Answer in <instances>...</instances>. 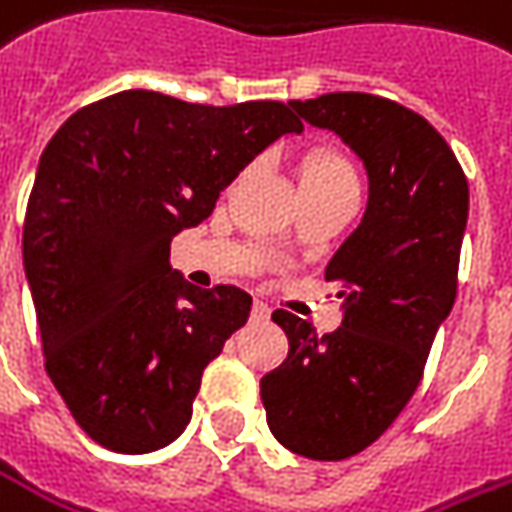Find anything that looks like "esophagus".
<instances>
[{
    "instance_id": "obj_1",
    "label": "esophagus",
    "mask_w": 512,
    "mask_h": 512,
    "mask_svg": "<svg viewBox=\"0 0 512 512\" xmlns=\"http://www.w3.org/2000/svg\"><path fill=\"white\" fill-rule=\"evenodd\" d=\"M269 314H272V309H269L263 300H255V306H252V320H257V323H260V320H269Z\"/></svg>"
}]
</instances>
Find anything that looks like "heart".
<instances>
[{
	"label": "heart",
	"instance_id": "heart-1",
	"mask_svg": "<svg viewBox=\"0 0 512 512\" xmlns=\"http://www.w3.org/2000/svg\"><path fill=\"white\" fill-rule=\"evenodd\" d=\"M300 186L303 198L326 195L340 189H357V175L343 152L334 147H311L300 158Z\"/></svg>",
	"mask_w": 512,
	"mask_h": 512
}]
</instances>
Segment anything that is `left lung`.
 Masks as SVG:
<instances>
[{"label":"left lung","instance_id":"8db88e82","mask_svg":"<svg viewBox=\"0 0 512 512\" xmlns=\"http://www.w3.org/2000/svg\"><path fill=\"white\" fill-rule=\"evenodd\" d=\"M291 107L360 155L368 206L326 266L343 326L317 334L274 311L289 357L260 379V399L283 448L340 462L377 442L414 397L456 300L467 178L448 141L391 98L326 93Z\"/></svg>","mask_w":512,"mask_h":512}]
</instances>
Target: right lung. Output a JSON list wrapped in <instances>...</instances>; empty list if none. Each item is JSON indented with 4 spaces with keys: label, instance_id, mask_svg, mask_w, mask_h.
Here are the masks:
<instances>
[{
    "label": "right lung",
    "instance_id": "right-lung-1",
    "mask_svg": "<svg viewBox=\"0 0 512 512\" xmlns=\"http://www.w3.org/2000/svg\"><path fill=\"white\" fill-rule=\"evenodd\" d=\"M300 130L283 101L209 107L124 90L50 138L22 257L47 374L101 448L150 453L184 433L203 368L249 320L252 297L186 283L169 243L212 215L257 152Z\"/></svg>",
    "mask_w": 512,
    "mask_h": 512
}]
</instances>
